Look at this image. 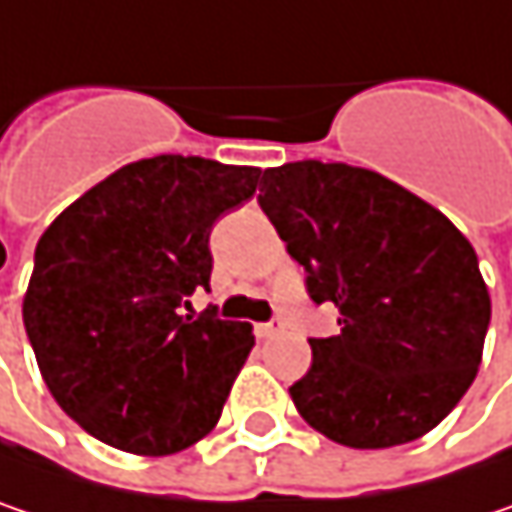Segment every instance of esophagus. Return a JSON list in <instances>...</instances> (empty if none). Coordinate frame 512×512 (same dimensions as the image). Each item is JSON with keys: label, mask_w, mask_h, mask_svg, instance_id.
<instances>
[{"label": "esophagus", "mask_w": 512, "mask_h": 512, "mask_svg": "<svg viewBox=\"0 0 512 512\" xmlns=\"http://www.w3.org/2000/svg\"><path fill=\"white\" fill-rule=\"evenodd\" d=\"M256 338L259 341H268V338H274V335H279L282 332V323L279 320H268V323H256Z\"/></svg>", "instance_id": "obj_1"}]
</instances>
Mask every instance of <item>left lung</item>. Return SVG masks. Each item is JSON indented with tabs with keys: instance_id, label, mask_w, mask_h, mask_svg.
Listing matches in <instances>:
<instances>
[{
	"instance_id": "8db88e82",
	"label": "left lung",
	"mask_w": 512,
	"mask_h": 512,
	"mask_svg": "<svg viewBox=\"0 0 512 512\" xmlns=\"http://www.w3.org/2000/svg\"><path fill=\"white\" fill-rule=\"evenodd\" d=\"M259 206L311 300L341 311V332L309 338V373L288 387L300 417L349 449L411 443L446 420L490 326L463 233L399 183L344 163L268 168Z\"/></svg>"
}]
</instances>
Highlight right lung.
<instances>
[{
    "label": "right lung",
    "instance_id": "obj_1",
    "mask_svg": "<svg viewBox=\"0 0 512 512\" xmlns=\"http://www.w3.org/2000/svg\"><path fill=\"white\" fill-rule=\"evenodd\" d=\"M259 174L160 154L92 186L40 236L25 332L55 402L95 440L160 457L215 428L253 326L180 306L209 288V233Z\"/></svg>",
    "mask_w": 512,
    "mask_h": 512
}]
</instances>
